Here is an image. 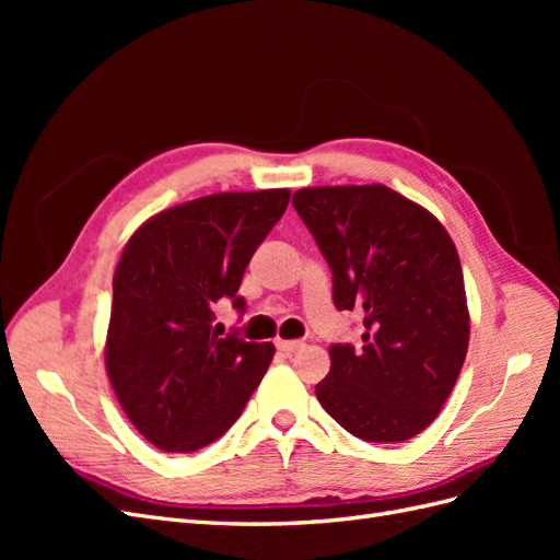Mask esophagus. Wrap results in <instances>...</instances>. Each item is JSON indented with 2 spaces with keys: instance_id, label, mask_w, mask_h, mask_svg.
I'll return each instance as SVG.
<instances>
[{
  "instance_id": "obj_1",
  "label": "esophagus",
  "mask_w": 560,
  "mask_h": 560,
  "mask_svg": "<svg viewBox=\"0 0 560 560\" xmlns=\"http://www.w3.org/2000/svg\"><path fill=\"white\" fill-rule=\"evenodd\" d=\"M276 346H278V350H280V352H284V354L296 352L299 348H303V343H301V341H284V338H278Z\"/></svg>"
}]
</instances>
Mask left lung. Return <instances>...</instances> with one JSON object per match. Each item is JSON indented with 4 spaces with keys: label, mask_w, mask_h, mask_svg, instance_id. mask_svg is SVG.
Instances as JSON below:
<instances>
[{
    "label": "left lung",
    "mask_w": 560,
    "mask_h": 560,
    "mask_svg": "<svg viewBox=\"0 0 560 560\" xmlns=\"http://www.w3.org/2000/svg\"><path fill=\"white\" fill-rule=\"evenodd\" d=\"M292 206L331 268L334 306L362 315V346L334 343L315 395L364 442H406L442 411L469 343L463 266L425 208L371 186L299 189Z\"/></svg>",
    "instance_id": "left-lung-1"
}]
</instances>
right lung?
I'll use <instances>...</instances> for the list:
<instances>
[{
  "mask_svg": "<svg viewBox=\"0 0 560 560\" xmlns=\"http://www.w3.org/2000/svg\"><path fill=\"white\" fill-rule=\"evenodd\" d=\"M290 191L214 194L151 217L114 273L105 364L126 416L167 453L212 444L273 360V343L212 331L214 303L238 296L252 254L287 210Z\"/></svg>",
  "mask_w": 560,
  "mask_h": 560,
  "instance_id": "obj_1",
  "label": "right lung"
}]
</instances>
